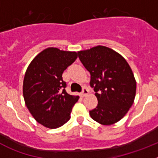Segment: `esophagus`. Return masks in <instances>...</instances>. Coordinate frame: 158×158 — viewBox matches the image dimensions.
Masks as SVG:
<instances>
[{"label": "esophagus", "instance_id": "obj_1", "mask_svg": "<svg viewBox=\"0 0 158 158\" xmlns=\"http://www.w3.org/2000/svg\"><path fill=\"white\" fill-rule=\"evenodd\" d=\"M88 93H89V91H88L87 88L84 87L83 89H82V92L81 93V96L82 97H84V96H85Z\"/></svg>", "mask_w": 158, "mask_h": 158}]
</instances>
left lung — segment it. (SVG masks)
I'll return each instance as SVG.
<instances>
[{
	"label": "left lung",
	"instance_id": "obj_1",
	"mask_svg": "<svg viewBox=\"0 0 158 158\" xmlns=\"http://www.w3.org/2000/svg\"><path fill=\"white\" fill-rule=\"evenodd\" d=\"M77 54L90 73V85L98 100L96 108L89 111L90 116L102 125L118 122L132 106L136 93V81L129 64L118 53L104 46Z\"/></svg>",
	"mask_w": 158,
	"mask_h": 158
}]
</instances>
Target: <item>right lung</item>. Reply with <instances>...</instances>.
Instances as JSON below:
<instances>
[{"instance_id": "right-lung-1", "label": "right lung", "mask_w": 158, "mask_h": 158, "mask_svg": "<svg viewBox=\"0 0 158 158\" xmlns=\"http://www.w3.org/2000/svg\"><path fill=\"white\" fill-rule=\"evenodd\" d=\"M77 58V53L49 47L32 60L23 78V94L27 109L46 127H60L70 118L79 96L65 92L62 73Z\"/></svg>"}]
</instances>
